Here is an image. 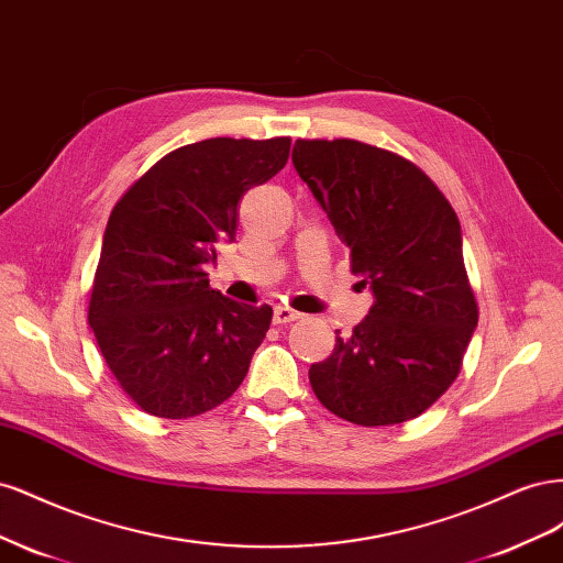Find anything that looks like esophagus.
<instances>
[{
    "instance_id": "1",
    "label": "esophagus",
    "mask_w": 563,
    "mask_h": 563,
    "mask_svg": "<svg viewBox=\"0 0 563 563\" xmlns=\"http://www.w3.org/2000/svg\"><path fill=\"white\" fill-rule=\"evenodd\" d=\"M302 314L300 312H296V310H291L288 308V305H277L275 308V323H291V321H298Z\"/></svg>"
}]
</instances>
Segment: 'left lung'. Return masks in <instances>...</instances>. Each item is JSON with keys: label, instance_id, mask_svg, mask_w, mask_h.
<instances>
[{"label": "left lung", "instance_id": "1", "mask_svg": "<svg viewBox=\"0 0 563 563\" xmlns=\"http://www.w3.org/2000/svg\"><path fill=\"white\" fill-rule=\"evenodd\" d=\"M294 166L376 302L312 364L317 399L364 428L420 416L457 378L476 329L460 220L420 168L360 141H296Z\"/></svg>", "mask_w": 563, "mask_h": 563}]
</instances>
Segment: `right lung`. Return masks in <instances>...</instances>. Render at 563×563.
<instances>
[{"label":"right lung","mask_w":563,"mask_h":563,"mask_svg":"<svg viewBox=\"0 0 563 563\" xmlns=\"http://www.w3.org/2000/svg\"><path fill=\"white\" fill-rule=\"evenodd\" d=\"M291 139H209L178 147L114 203L89 323L117 383L145 413L183 420L234 395L269 329L207 279L232 244L240 201L286 166Z\"/></svg>","instance_id":"1"}]
</instances>
